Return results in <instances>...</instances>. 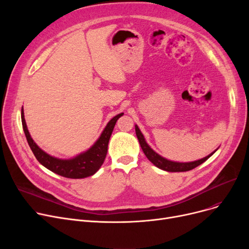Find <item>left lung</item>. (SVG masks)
I'll return each mask as SVG.
<instances>
[{
  "instance_id": "obj_1",
  "label": "left lung",
  "mask_w": 249,
  "mask_h": 249,
  "mask_svg": "<svg viewBox=\"0 0 249 249\" xmlns=\"http://www.w3.org/2000/svg\"><path fill=\"white\" fill-rule=\"evenodd\" d=\"M135 132H136V136L138 138V141L140 143V146L144 152L146 158L149 160V161H151L156 167H159L162 171L165 172H171V173H179V172H188L191 171V169L197 167L198 165L202 164L203 162H205L210 156H212L217 150L218 148L213 151L212 153H210L209 155H207L206 158L198 160H195V161H190V162H178V161H173V160H166L164 158H162L161 155H160L159 153H156L148 144L147 142L143 136V134L141 133L140 129L138 128L137 125H135Z\"/></svg>"
}]
</instances>
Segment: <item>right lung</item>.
I'll list each match as a JSON object with an SVG mask.
<instances>
[{
  "instance_id": "add662e5",
  "label": "right lung",
  "mask_w": 249,
  "mask_h": 249,
  "mask_svg": "<svg viewBox=\"0 0 249 249\" xmlns=\"http://www.w3.org/2000/svg\"><path fill=\"white\" fill-rule=\"evenodd\" d=\"M123 114L124 113L118 114L112 118L106 125V127L104 128L98 140L88 150L69 160L57 159L55 156H52L46 153L36 144L28 131L27 125H26L23 107L21 110V119L26 139H27L28 144L39 162L52 173L59 175L61 177L68 178H84L95 175L103 164L105 159H106L108 143L115 124L117 120L121 116H123Z\"/></svg>"
}]
</instances>
